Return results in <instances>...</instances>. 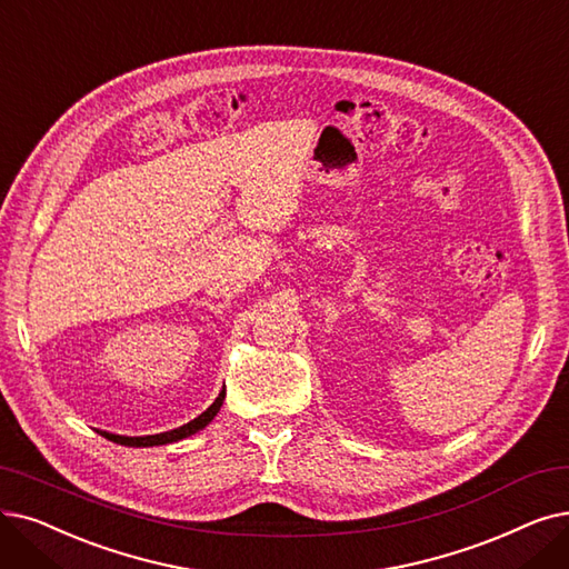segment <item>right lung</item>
<instances>
[{"label":"right lung","instance_id":"obj_1","mask_svg":"<svg viewBox=\"0 0 569 569\" xmlns=\"http://www.w3.org/2000/svg\"><path fill=\"white\" fill-rule=\"evenodd\" d=\"M223 400H226V388L218 392L216 402L202 411L197 418H192L190 423L177 428V430H169V432H160V435H146V437H126V435H111V432H102L107 439L120 443V447H162V443H171V441H179V439H186L194 432H200L202 428H207L213 416L220 411V407H223Z\"/></svg>","mask_w":569,"mask_h":569}]
</instances>
